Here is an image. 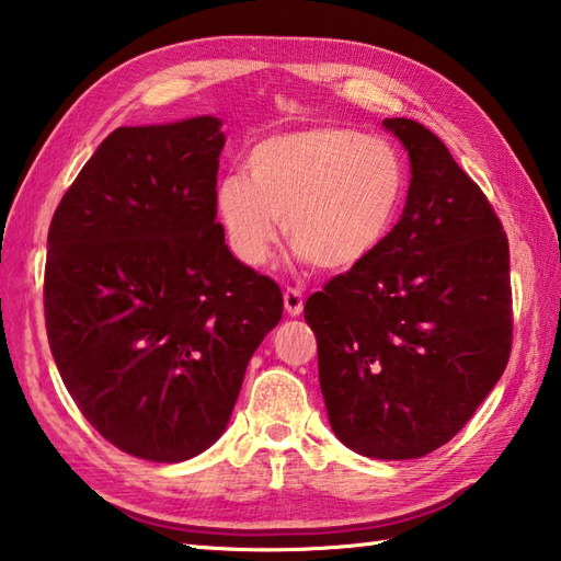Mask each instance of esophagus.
Masks as SVG:
<instances>
[{"label":"esophagus","mask_w":561,"mask_h":561,"mask_svg":"<svg viewBox=\"0 0 561 561\" xmlns=\"http://www.w3.org/2000/svg\"><path fill=\"white\" fill-rule=\"evenodd\" d=\"M284 309H287L289 317H299L304 311V297L299 289H287L284 291Z\"/></svg>","instance_id":"obj_1"}]
</instances>
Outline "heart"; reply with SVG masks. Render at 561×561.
<instances>
[{
	"instance_id": "heart-1",
	"label": "heart",
	"mask_w": 561,
	"mask_h": 561,
	"mask_svg": "<svg viewBox=\"0 0 561 561\" xmlns=\"http://www.w3.org/2000/svg\"><path fill=\"white\" fill-rule=\"evenodd\" d=\"M247 175L217 180L213 205L225 242L244 267H264L279 220L297 257L348 272L381 250L405 201V165L393 144L354 128L314 126L264 138Z\"/></svg>"
}]
</instances>
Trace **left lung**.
Returning a JSON list of instances; mask_svg holds the SVG:
<instances>
[{"label": "left lung", "instance_id": "left-lung-1", "mask_svg": "<svg viewBox=\"0 0 561 561\" xmlns=\"http://www.w3.org/2000/svg\"><path fill=\"white\" fill-rule=\"evenodd\" d=\"M411 160L401 220L371 260L304 304L331 431L358 455L413 460L458 433L505 374L507 234L443 140L386 118Z\"/></svg>", "mask_w": 561, "mask_h": 561}]
</instances>
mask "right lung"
I'll use <instances>...</instances> for the list:
<instances>
[{
	"label": "right lung",
	"instance_id": "right-lung-1",
	"mask_svg": "<svg viewBox=\"0 0 561 561\" xmlns=\"http://www.w3.org/2000/svg\"><path fill=\"white\" fill-rule=\"evenodd\" d=\"M222 121L123 126L49 227L44 317L66 391L103 438L183 462L220 438L282 291L215 222Z\"/></svg>",
	"mask_w": 561,
	"mask_h": 561
}]
</instances>
